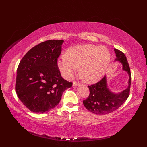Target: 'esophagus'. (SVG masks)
Segmentation results:
<instances>
[{"instance_id": "34e87169", "label": "esophagus", "mask_w": 147, "mask_h": 147, "mask_svg": "<svg viewBox=\"0 0 147 147\" xmlns=\"http://www.w3.org/2000/svg\"><path fill=\"white\" fill-rule=\"evenodd\" d=\"M79 84H80V83L79 82H77V81H74L73 82V85L74 86H78L79 85Z\"/></svg>"}]
</instances>
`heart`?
I'll return each instance as SVG.
<instances>
[{
    "mask_svg": "<svg viewBox=\"0 0 147 147\" xmlns=\"http://www.w3.org/2000/svg\"><path fill=\"white\" fill-rule=\"evenodd\" d=\"M110 61V53L105 47L83 45L69 48L62 55L57 65L64 77L71 79L81 67V74L89 82L101 79Z\"/></svg>",
    "mask_w": 147,
    "mask_h": 147,
    "instance_id": "heart-1",
    "label": "heart"
}]
</instances>
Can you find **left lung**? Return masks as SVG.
Instances as JSON below:
<instances>
[{
    "label": "left lung",
    "mask_w": 147,
    "mask_h": 147,
    "mask_svg": "<svg viewBox=\"0 0 147 147\" xmlns=\"http://www.w3.org/2000/svg\"><path fill=\"white\" fill-rule=\"evenodd\" d=\"M114 52L116 56L115 61L121 63L123 70L129 74L128 87L120 93H113L108 88L106 76L98 83L88 86L90 94L88 98L83 101V105L87 110L96 114L105 115L118 109L129 96L131 73L127 58L120 50L114 49Z\"/></svg>",
    "instance_id": "left-lung-1"
}]
</instances>
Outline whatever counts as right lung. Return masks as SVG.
I'll return each instance as SVG.
<instances>
[{"label": "right lung", "instance_id": "1", "mask_svg": "<svg viewBox=\"0 0 147 147\" xmlns=\"http://www.w3.org/2000/svg\"><path fill=\"white\" fill-rule=\"evenodd\" d=\"M63 40L43 42L30 49L17 68L15 90L31 111L45 113L55 108L73 83L64 80L57 65Z\"/></svg>", "mask_w": 147, "mask_h": 147}]
</instances>
